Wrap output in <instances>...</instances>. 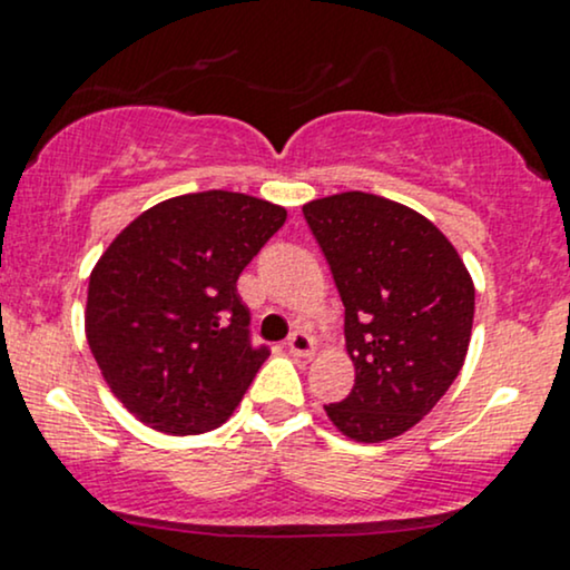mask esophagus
<instances>
[{"label": "esophagus", "instance_id": "obj_1", "mask_svg": "<svg viewBox=\"0 0 570 570\" xmlns=\"http://www.w3.org/2000/svg\"><path fill=\"white\" fill-rule=\"evenodd\" d=\"M286 347H289V353L303 355V358H311L313 355V340L305 332H292L289 340H286Z\"/></svg>", "mask_w": 570, "mask_h": 570}]
</instances>
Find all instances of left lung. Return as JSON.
Returning <instances> with one entry per match:
<instances>
[{"label": "left lung", "mask_w": 570, "mask_h": 570, "mask_svg": "<svg viewBox=\"0 0 570 570\" xmlns=\"http://www.w3.org/2000/svg\"><path fill=\"white\" fill-rule=\"evenodd\" d=\"M303 215L345 305L355 385L328 403L351 441L406 433L445 395L470 347L475 286L449 238L420 212L347 190Z\"/></svg>", "instance_id": "left-lung-1"}]
</instances>
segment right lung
Instances as JSON below:
<instances>
[{"instance_id":"obj_1","label":"right lung","mask_w":570,"mask_h":570,"mask_svg":"<svg viewBox=\"0 0 570 570\" xmlns=\"http://www.w3.org/2000/svg\"><path fill=\"white\" fill-rule=\"evenodd\" d=\"M284 223L278 204L204 190L146 209L102 252L85 328L129 414L169 435L228 420L271 355L252 345L236 281Z\"/></svg>"}]
</instances>
